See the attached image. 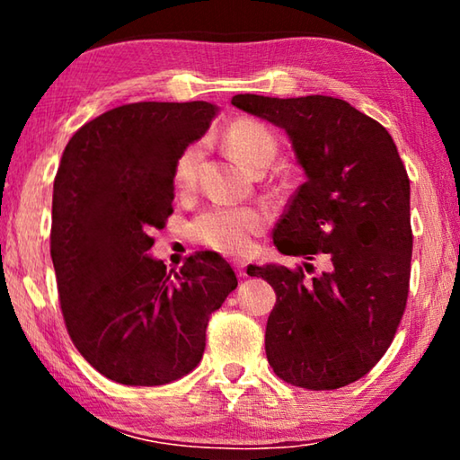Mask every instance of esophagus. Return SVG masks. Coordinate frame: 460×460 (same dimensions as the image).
Instances as JSON below:
<instances>
[{
	"label": "esophagus",
	"mask_w": 460,
	"mask_h": 460,
	"mask_svg": "<svg viewBox=\"0 0 460 460\" xmlns=\"http://www.w3.org/2000/svg\"><path fill=\"white\" fill-rule=\"evenodd\" d=\"M233 268L239 278H247V263L243 260H233Z\"/></svg>",
	"instance_id": "obj_1"
}]
</instances>
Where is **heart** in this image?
<instances>
[{"label":"heart","instance_id":"heart-1","mask_svg":"<svg viewBox=\"0 0 460 460\" xmlns=\"http://www.w3.org/2000/svg\"><path fill=\"white\" fill-rule=\"evenodd\" d=\"M223 144L233 158L249 170L270 164L276 155V139L271 131L249 119L231 123L223 134ZM200 155V144L186 146L178 154L172 170L176 189H192L197 182ZM263 225H266V213L261 208L213 205L194 217L190 223V237L200 245L215 249V252L235 255L245 252L252 243V237L258 235Z\"/></svg>","mask_w":460,"mask_h":460}]
</instances>
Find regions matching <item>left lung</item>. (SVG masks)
Instances as JSON below:
<instances>
[{
	"label": "left lung",
	"instance_id": "obj_1",
	"mask_svg": "<svg viewBox=\"0 0 460 460\" xmlns=\"http://www.w3.org/2000/svg\"><path fill=\"white\" fill-rule=\"evenodd\" d=\"M231 103L282 128L306 182L274 229L279 253L323 260L324 271L249 266L276 306L266 355L279 379L339 389L369 373L406 310L411 261L410 178L392 136L347 101L235 95Z\"/></svg>",
	"mask_w": 460,
	"mask_h": 460
}]
</instances>
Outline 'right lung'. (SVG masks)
<instances>
[{
    "mask_svg": "<svg viewBox=\"0 0 460 460\" xmlns=\"http://www.w3.org/2000/svg\"><path fill=\"white\" fill-rule=\"evenodd\" d=\"M207 101H142L68 139L52 194L50 255L60 310L79 353L123 385H164L197 367L208 318L237 276L199 252L181 271L147 255L172 215L174 162L211 126Z\"/></svg>",
    "mask_w": 460,
    "mask_h": 460,
    "instance_id": "obj_1",
    "label": "right lung"
}]
</instances>
